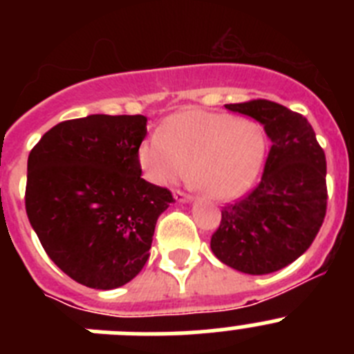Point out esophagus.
<instances>
[{"label": "esophagus", "instance_id": "obj_1", "mask_svg": "<svg viewBox=\"0 0 354 354\" xmlns=\"http://www.w3.org/2000/svg\"><path fill=\"white\" fill-rule=\"evenodd\" d=\"M174 198L177 200V202H183V204H186V202H192V196L186 195V193H183V192H174Z\"/></svg>", "mask_w": 354, "mask_h": 354}]
</instances>
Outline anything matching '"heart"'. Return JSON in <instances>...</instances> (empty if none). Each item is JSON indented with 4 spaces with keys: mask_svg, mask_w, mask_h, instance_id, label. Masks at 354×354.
<instances>
[{
    "mask_svg": "<svg viewBox=\"0 0 354 354\" xmlns=\"http://www.w3.org/2000/svg\"><path fill=\"white\" fill-rule=\"evenodd\" d=\"M266 149V134L255 122L189 109L170 117L143 140L138 161L147 179L158 186L170 184L189 168L195 186L230 200L257 180Z\"/></svg>",
    "mask_w": 354,
    "mask_h": 354,
    "instance_id": "obj_1",
    "label": "heart"
}]
</instances>
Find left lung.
Wrapping results in <instances>:
<instances>
[{"label":"left lung","instance_id":"1","mask_svg":"<svg viewBox=\"0 0 354 354\" xmlns=\"http://www.w3.org/2000/svg\"><path fill=\"white\" fill-rule=\"evenodd\" d=\"M264 126L271 149L259 186L221 211L211 250L246 274L282 270L308 250L326 216V158L303 115L257 101L225 104Z\"/></svg>","mask_w":354,"mask_h":354}]
</instances>
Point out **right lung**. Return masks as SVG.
Listing matches in <instances>:
<instances>
[{"label": "right lung", "instance_id": "add662e5", "mask_svg": "<svg viewBox=\"0 0 354 354\" xmlns=\"http://www.w3.org/2000/svg\"><path fill=\"white\" fill-rule=\"evenodd\" d=\"M143 115H88L56 124L28 156L26 214L65 274L117 289L142 271L156 221L174 202L142 179Z\"/></svg>", "mask_w": 354, "mask_h": 354}]
</instances>
